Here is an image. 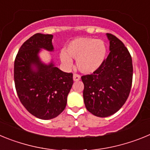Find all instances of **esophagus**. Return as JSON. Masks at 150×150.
Wrapping results in <instances>:
<instances>
[{
	"label": "esophagus",
	"instance_id": "1",
	"mask_svg": "<svg viewBox=\"0 0 150 150\" xmlns=\"http://www.w3.org/2000/svg\"><path fill=\"white\" fill-rule=\"evenodd\" d=\"M73 78H74V81H79V79H80V76L77 74H74V76H73Z\"/></svg>",
	"mask_w": 150,
	"mask_h": 150
}]
</instances>
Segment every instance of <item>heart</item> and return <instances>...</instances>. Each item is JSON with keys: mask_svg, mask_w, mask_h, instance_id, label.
<instances>
[{"mask_svg": "<svg viewBox=\"0 0 150 150\" xmlns=\"http://www.w3.org/2000/svg\"><path fill=\"white\" fill-rule=\"evenodd\" d=\"M107 55V46L101 40L91 38H79L74 40L67 47V52L62 51L60 59L64 65L70 67L71 59L76 60V66L83 74H92L103 64Z\"/></svg>", "mask_w": 150, "mask_h": 150, "instance_id": "b5f03b06", "label": "heart"}]
</instances>
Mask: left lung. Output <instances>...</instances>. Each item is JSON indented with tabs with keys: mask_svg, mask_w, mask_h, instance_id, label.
<instances>
[{
	"mask_svg": "<svg viewBox=\"0 0 150 150\" xmlns=\"http://www.w3.org/2000/svg\"><path fill=\"white\" fill-rule=\"evenodd\" d=\"M110 52L100 68L82 76L83 98L87 110L98 117H107L124 105L132 88V59L128 49L116 36L107 34Z\"/></svg>",
	"mask_w": 150,
	"mask_h": 150,
	"instance_id": "1",
	"label": "left lung"
}]
</instances>
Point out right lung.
Masks as SVG:
<instances>
[{
  "label": "right lung",
  "instance_id": "right-lung-1",
  "mask_svg": "<svg viewBox=\"0 0 150 150\" xmlns=\"http://www.w3.org/2000/svg\"><path fill=\"white\" fill-rule=\"evenodd\" d=\"M52 38V34H34L22 45L14 62L18 98L30 114L41 120H51L63 112L74 83L72 73L63 72L52 62L45 64L40 60V49L53 50Z\"/></svg>",
  "mask_w": 150,
  "mask_h": 150
}]
</instances>
